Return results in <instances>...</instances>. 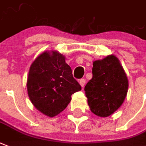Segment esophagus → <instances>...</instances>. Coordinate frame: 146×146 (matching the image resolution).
Instances as JSON below:
<instances>
[{
    "mask_svg": "<svg viewBox=\"0 0 146 146\" xmlns=\"http://www.w3.org/2000/svg\"><path fill=\"white\" fill-rule=\"evenodd\" d=\"M80 86H81L82 87H84V85H85V84H86V80L85 79H81V80H80Z\"/></svg>",
    "mask_w": 146,
    "mask_h": 146,
    "instance_id": "obj_1",
    "label": "esophagus"
}]
</instances>
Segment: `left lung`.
I'll list each match as a JSON object with an SVG mask.
<instances>
[{
    "label": "left lung",
    "instance_id": "8db88e82",
    "mask_svg": "<svg viewBox=\"0 0 146 146\" xmlns=\"http://www.w3.org/2000/svg\"><path fill=\"white\" fill-rule=\"evenodd\" d=\"M93 77L84 87L90 111L99 117H108L124 102L128 80L119 59L109 55L93 62Z\"/></svg>",
    "mask_w": 146,
    "mask_h": 146
}]
</instances>
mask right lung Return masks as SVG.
Masks as SVG:
<instances>
[{
	"instance_id": "obj_1",
	"label": "right lung",
	"mask_w": 146,
	"mask_h": 146,
	"mask_svg": "<svg viewBox=\"0 0 146 146\" xmlns=\"http://www.w3.org/2000/svg\"><path fill=\"white\" fill-rule=\"evenodd\" d=\"M29 99L38 111L48 117L62 112L71 95L81 87L73 78L66 57L56 50L46 51L35 59L27 80Z\"/></svg>"
}]
</instances>
